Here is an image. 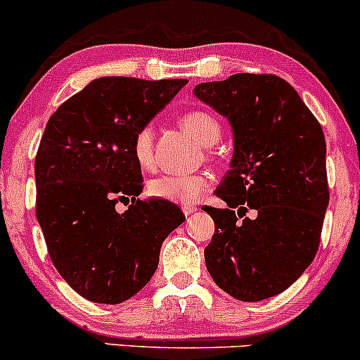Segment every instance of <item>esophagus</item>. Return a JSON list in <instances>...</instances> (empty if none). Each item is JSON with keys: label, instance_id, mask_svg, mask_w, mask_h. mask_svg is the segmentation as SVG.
I'll use <instances>...</instances> for the list:
<instances>
[{"label": "esophagus", "instance_id": "esophagus-1", "mask_svg": "<svg viewBox=\"0 0 360 360\" xmlns=\"http://www.w3.org/2000/svg\"><path fill=\"white\" fill-rule=\"evenodd\" d=\"M181 211H184L185 217H188V216H192L193 212H197V207L195 205H185V207H181Z\"/></svg>", "mask_w": 360, "mask_h": 360}]
</instances>
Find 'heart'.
Returning <instances> with one entry per match:
<instances>
[{"label":"heart","mask_w":360,"mask_h":360,"mask_svg":"<svg viewBox=\"0 0 360 360\" xmlns=\"http://www.w3.org/2000/svg\"><path fill=\"white\" fill-rule=\"evenodd\" d=\"M180 122L200 146H212L219 141L221 124L217 122L216 117L207 112H187L185 115H181ZM153 141H155V131L151 126L141 127L132 139V158L139 168L151 169L155 165ZM209 187H211V179L202 173H197V175H160L148 184V193L155 199L185 207V205L197 204L209 191Z\"/></svg>","instance_id":"1"}]
</instances>
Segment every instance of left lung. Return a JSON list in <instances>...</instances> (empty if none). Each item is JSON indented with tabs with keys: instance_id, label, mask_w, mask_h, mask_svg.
Wrapping results in <instances>:
<instances>
[{
	"instance_id": "obj_1",
	"label": "left lung",
	"mask_w": 360,
	"mask_h": 360,
	"mask_svg": "<svg viewBox=\"0 0 360 360\" xmlns=\"http://www.w3.org/2000/svg\"><path fill=\"white\" fill-rule=\"evenodd\" d=\"M193 95L228 119L234 148L216 191L228 207L204 209L216 226L205 267L234 300H267L302 276L320 246L330 200L323 129L274 75L240 72L199 83Z\"/></svg>"
}]
</instances>
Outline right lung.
<instances>
[{
    "label": "right lung",
    "mask_w": 360,
    "mask_h": 360,
    "mask_svg": "<svg viewBox=\"0 0 360 360\" xmlns=\"http://www.w3.org/2000/svg\"><path fill=\"white\" fill-rule=\"evenodd\" d=\"M187 79L103 76L52 114L35 158L37 221L54 267L79 296L119 304L158 269L160 250L185 221L179 205L143 192L132 139ZM131 199L124 213L117 201Z\"/></svg>",
    "instance_id": "obj_1"
}]
</instances>
